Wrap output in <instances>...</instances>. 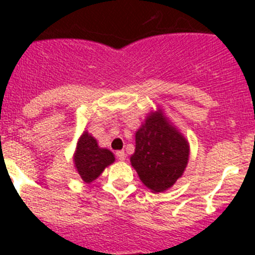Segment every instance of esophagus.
<instances>
[{
    "label": "esophagus",
    "instance_id": "34e87169",
    "mask_svg": "<svg viewBox=\"0 0 255 255\" xmlns=\"http://www.w3.org/2000/svg\"><path fill=\"white\" fill-rule=\"evenodd\" d=\"M116 157H117V159H119V161H125V152H124V150H117L116 152Z\"/></svg>",
    "mask_w": 255,
    "mask_h": 255
}]
</instances>
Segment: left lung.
I'll return each mask as SVG.
<instances>
[{"instance_id":"obj_1","label":"left lung","mask_w":255,"mask_h":255,"mask_svg":"<svg viewBox=\"0 0 255 255\" xmlns=\"http://www.w3.org/2000/svg\"><path fill=\"white\" fill-rule=\"evenodd\" d=\"M189 161V143L171 125L161 110L150 112L135 132L131 166L144 185L153 191L167 190L182 176Z\"/></svg>"}]
</instances>
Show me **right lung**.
<instances>
[{
  "instance_id": "1",
  "label": "right lung",
  "mask_w": 255,
  "mask_h": 255,
  "mask_svg": "<svg viewBox=\"0 0 255 255\" xmlns=\"http://www.w3.org/2000/svg\"><path fill=\"white\" fill-rule=\"evenodd\" d=\"M114 162L115 155L111 150L100 148L91 134H88V131L83 132L74 154V164L83 181H94Z\"/></svg>"
}]
</instances>
